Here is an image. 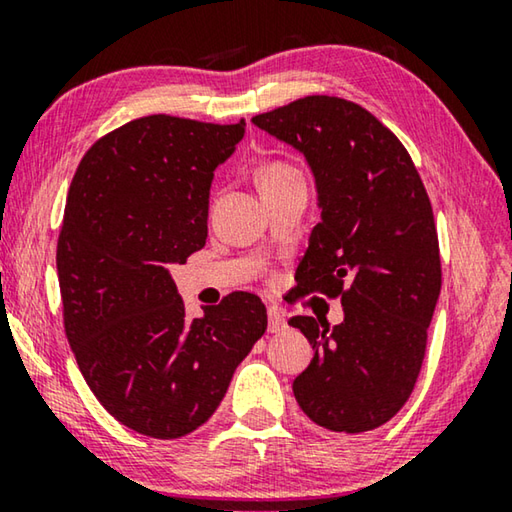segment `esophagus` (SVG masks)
Here are the masks:
<instances>
[{"instance_id":"34e87169","label":"esophagus","mask_w":512,"mask_h":512,"mask_svg":"<svg viewBox=\"0 0 512 512\" xmlns=\"http://www.w3.org/2000/svg\"><path fill=\"white\" fill-rule=\"evenodd\" d=\"M289 325H287V316L282 314L280 309H268V332L271 334H280V332H284V329H287Z\"/></svg>"}]
</instances>
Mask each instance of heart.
Listing matches in <instances>:
<instances>
[{"instance_id":"b5f03b06","label":"heart","mask_w":512,"mask_h":512,"mask_svg":"<svg viewBox=\"0 0 512 512\" xmlns=\"http://www.w3.org/2000/svg\"><path fill=\"white\" fill-rule=\"evenodd\" d=\"M291 178H300V173L296 169H291L289 164L273 162V164H266V167L259 171L257 183H259V189H262V187L284 183V180H291Z\"/></svg>"}]
</instances>
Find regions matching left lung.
<instances>
[{"mask_svg":"<svg viewBox=\"0 0 512 512\" xmlns=\"http://www.w3.org/2000/svg\"><path fill=\"white\" fill-rule=\"evenodd\" d=\"M253 124L291 146L314 176L320 223L298 264V296H341L343 320L296 316L314 359L293 379L318 427L361 433L409 400L440 296L429 196L402 142L357 103L305 97Z\"/></svg>","mask_w":512,"mask_h":512,"instance_id":"obj_1","label":"left lung"}]
</instances>
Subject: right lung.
Returning <instances> with one entry per match:
<instances>
[{
    "instance_id": "right-lung-1",
    "label": "right lung",
    "mask_w": 512,
    "mask_h": 512,
    "mask_svg": "<svg viewBox=\"0 0 512 512\" xmlns=\"http://www.w3.org/2000/svg\"><path fill=\"white\" fill-rule=\"evenodd\" d=\"M246 121L151 115L83 155L58 237V284L76 363L112 418L171 440L212 418L266 332V307L237 291L185 316L169 268L201 250L216 167Z\"/></svg>"
}]
</instances>
